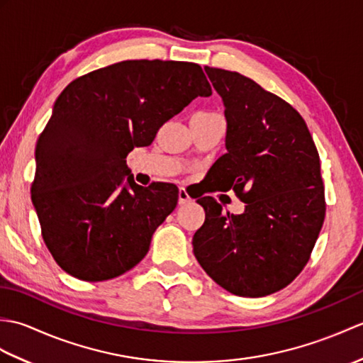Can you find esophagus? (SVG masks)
I'll use <instances>...</instances> for the list:
<instances>
[{
    "label": "esophagus",
    "mask_w": 363,
    "mask_h": 363,
    "mask_svg": "<svg viewBox=\"0 0 363 363\" xmlns=\"http://www.w3.org/2000/svg\"><path fill=\"white\" fill-rule=\"evenodd\" d=\"M190 201H191V196L189 195V191L184 189V187H181L179 189V194H177V203L182 206V204H187Z\"/></svg>",
    "instance_id": "esophagus-1"
}]
</instances>
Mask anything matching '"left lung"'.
I'll return each mask as SVG.
<instances>
[{
    "label": "left lung",
    "mask_w": 363,
    "mask_h": 363,
    "mask_svg": "<svg viewBox=\"0 0 363 363\" xmlns=\"http://www.w3.org/2000/svg\"><path fill=\"white\" fill-rule=\"evenodd\" d=\"M225 104L228 152L209 169L207 191L234 190L245 212L201 196L194 235L204 272L237 296L281 290L303 272L325 221L320 156L306 121L282 98L237 72L204 68Z\"/></svg>",
    "instance_id": "8db88e82"
}]
</instances>
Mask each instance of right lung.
I'll return each mask as SVG.
<instances>
[{"label":"right lung","instance_id":"right-lung-1","mask_svg":"<svg viewBox=\"0 0 363 363\" xmlns=\"http://www.w3.org/2000/svg\"><path fill=\"white\" fill-rule=\"evenodd\" d=\"M212 89L203 68L176 60H123L72 81L35 146L30 198L46 248L81 281L129 272L177 204L174 184L142 187L126 156Z\"/></svg>","mask_w":363,"mask_h":363}]
</instances>
